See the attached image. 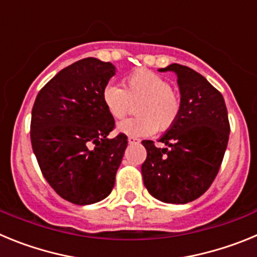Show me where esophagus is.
I'll list each match as a JSON object with an SVG mask.
<instances>
[{
  "mask_svg": "<svg viewBox=\"0 0 257 257\" xmlns=\"http://www.w3.org/2000/svg\"><path fill=\"white\" fill-rule=\"evenodd\" d=\"M127 142H128V144H138V143H140V139L134 138V136H128V138H127Z\"/></svg>",
  "mask_w": 257,
  "mask_h": 257,
  "instance_id": "obj_1",
  "label": "esophagus"
}]
</instances>
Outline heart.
<instances>
[{"mask_svg": "<svg viewBox=\"0 0 257 257\" xmlns=\"http://www.w3.org/2000/svg\"><path fill=\"white\" fill-rule=\"evenodd\" d=\"M103 103L113 118L121 119L135 106V114L118 123L117 131L128 136H149L172 126L180 113V99L165 77L152 70L138 69L124 77L123 87L108 83L103 88Z\"/></svg>", "mask_w": 257, "mask_h": 257, "instance_id": "obj_1", "label": "heart"}]
</instances>
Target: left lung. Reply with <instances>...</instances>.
<instances>
[{"mask_svg":"<svg viewBox=\"0 0 257 257\" xmlns=\"http://www.w3.org/2000/svg\"><path fill=\"white\" fill-rule=\"evenodd\" d=\"M158 70L178 77L180 113L158 140L165 148L142 142L143 180L158 201L185 205L199 198L219 172L230 133L228 110L222 95L196 70L180 64Z\"/></svg>","mask_w":257,"mask_h":257,"instance_id":"obj_1","label":"left lung"}]
</instances>
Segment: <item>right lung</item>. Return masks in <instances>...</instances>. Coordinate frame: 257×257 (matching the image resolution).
Returning <instances> with one entry per match:
<instances>
[{"label": "right lung", "instance_id": "add662e5", "mask_svg": "<svg viewBox=\"0 0 257 257\" xmlns=\"http://www.w3.org/2000/svg\"><path fill=\"white\" fill-rule=\"evenodd\" d=\"M114 74L112 63L76 61L42 87L32 109V148L42 175L74 205H92L110 194L127 148L124 134L108 138L114 118L101 94Z\"/></svg>", "mask_w": 257, "mask_h": 257}]
</instances>
